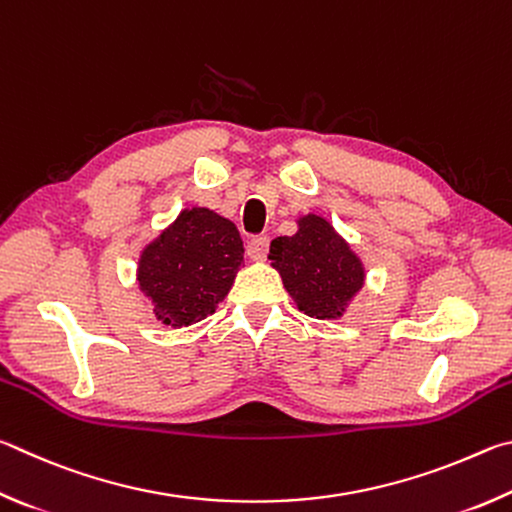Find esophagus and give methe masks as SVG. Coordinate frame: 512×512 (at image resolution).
<instances>
[{"label":"esophagus","mask_w":512,"mask_h":512,"mask_svg":"<svg viewBox=\"0 0 512 512\" xmlns=\"http://www.w3.org/2000/svg\"><path fill=\"white\" fill-rule=\"evenodd\" d=\"M267 249H270V238L267 236H254L247 242V256L251 261H265Z\"/></svg>","instance_id":"obj_1"}]
</instances>
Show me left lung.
<instances>
[{"instance_id": "8db88e82", "label": "left lung", "mask_w": 512, "mask_h": 512, "mask_svg": "<svg viewBox=\"0 0 512 512\" xmlns=\"http://www.w3.org/2000/svg\"><path fill=\"white\" fill-rule=\"evenodd\" d=\"M270 261L301 312L315 319L344 315L364 285V267L330 222L310 213L294 236L274 238Z\"/></svg>"}]
</instances>
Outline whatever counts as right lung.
Returning a JSON list of instances; mask_svg holds the SVG:
<instances>
[{
	"label": "right lung",
	"mask_w": 512,
	"mask_h": 512,
	"mask_svg": "<svg viewBox=\"0 0 512 512\" xmlns=\"http://www.w3.org/2000/svg\"><path fill=\"white\" fill-rule=\"evenodd\" d=\"M236 224L209 209H184L143 249L139 285L166 326L202 321L227 297L242 265Z\"/></svg>",
	"instance_id": "obj_1"
}]
</instances>
